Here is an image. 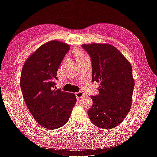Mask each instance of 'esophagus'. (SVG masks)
<instances>
[{
    "label": "esophagus",
    "mask_w": 157,
    "mask_h": 157,
    "mask_svg": "<svg viewBox=\"0 0 157 157\" xmlns=\"http://www.w3.org/2000/svg\"><path fill=\"white\" fill-rule=\"evenodd\" d=\"M75 96L76 97L78 98V99H80L82 97L84 96V93L82 92H78L75 93Z\"/></svg>",
    "instance_id": "1"
}]
</instances>
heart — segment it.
Masks as SVG:
<instances>
[{"label":"heart","mask_w":157,"mask_h":157,"mask_svg":"<svg viewBox=\"0 0 157 157\" xmlns=\"http://www.w3.org/2000/svg\"><path fill=\"white\" fill-rule=\"evenodd\" d=\"M75 56H77V57H78V58H80V57H82V56H83V54H82V53L81 52V51H75Z\"/></svg>","instance_id":"heart-1"}]
</instances>
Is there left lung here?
I'll use <instances>...</instances> for the list:
<instances>
[{
  "instance_id": "1",
  "label": "left lung",
  "mask_w": 157,
  "mask_h": 157,
  "mask_svg": "<svg viewBox=\"0 0 157 157\" xmlns=\"http://www.w3.org/2000/svg\"><path fill=\"white\" fill-rule=\"evenodd\" d=\"M82 47L90 56L92 82L100 83L99 94L91 96L93 104L87 111L89 118L98 128H116L130 109L135 86L132 66L110 44H83Z\"/></svg>"
}]
</instances>
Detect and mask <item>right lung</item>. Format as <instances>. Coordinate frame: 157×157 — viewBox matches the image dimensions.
<instances>
[{"label":"right lung","instance_id":"right-lung-1","mask_svg":"<svg viewBox=\"0 0 157 157\" xmlns=\"http://www.w3.org/2000/svg\"><path fill=\"white\" fill-rule=\"evenodd\" d=\"M69 49L61 41H48L28 58L22 70L20 87L25 104L36 122L48 130L67 122L77 101L74 94L56 89L58 67Z\"/></svg>","mask_w":157,"mask_h":157}]
</instances>
